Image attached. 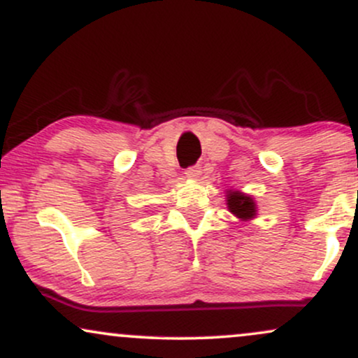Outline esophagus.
<instances>
[{"instance_id": "esophagus-1", "label": "esophagus", "mask_w": 358, "mask_h": 358, "mask_svg": "<svg viewBox=\"0 0 358 358\" xmlns=\"http://www.w3.org/2000/svg\"><path fill=\"white\" fill-rule=\"evenodd\" d=\"M199 176H201V169L199 167H189L186 171V178L191 179V180L199 179Z\"/></svg>"}]
</instances>
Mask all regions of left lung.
<instances>
[{"mask_svg":"<svg viewBox=\"0 0 358 358\" xmlns=\"http://www.w3.org/2000/svg\"><path fill=\"white\" fill-rule=\"evenodd\" d=\"M227 206L231 215H235L240 222H250L257 216V203L247 192L240 189L227 191Z\"/></svg>","mask_w":358,"mask_h":358,"instance_id":"8db88e82","label":"left lung"}]
</instances>
